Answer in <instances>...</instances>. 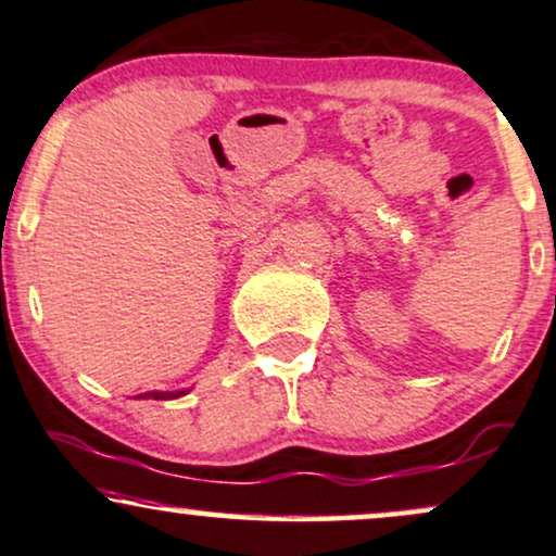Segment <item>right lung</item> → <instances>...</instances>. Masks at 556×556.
I'll list each match as a JSON object with an SVG mask.
<instances>
[{
  "instance_id": "right-lung-1",
  "label": "right lung",
  "mask_w": 556,
  "mask_h": 556,
  "mask_svg": "<svg viewBox=\"0 0 556 556\" xmlns=\"http://www.w3.org/2000/svg\"><path fill=\"white\" fill-rule=\"evenodd\" d=\"M181 393H146V397H155V401H166V397H179Z\"/></svg>"
}]
</instances>
